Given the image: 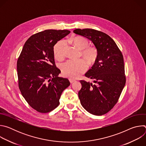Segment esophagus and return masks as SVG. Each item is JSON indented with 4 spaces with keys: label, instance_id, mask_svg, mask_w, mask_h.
Returning a JSON list of instances; mask_svg holds the SVG:
<instances>
[{
    "label": "esophagus",
    "instance_id": "obj_1",
    "mask_svg": "<svg viewBox=\"0 0 146 146\" xmlns=\"http://www.w3.org/2000/svg\"><path fill=\"white\" fill-rule=\"evenodd\" d=\"M69 81L70 83H73V82H74L76 81L74 79H72V78H69Z\"/></svg>",
    "mask_w": 146,
    "mask_h": 146
}]
</instances>
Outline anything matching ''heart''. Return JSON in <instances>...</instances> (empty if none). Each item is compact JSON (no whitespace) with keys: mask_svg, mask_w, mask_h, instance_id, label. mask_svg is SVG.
Instances as JSON below:
<instances>
[{"mask_svg":"<svg viewBox=\"0 0 146 146\" xmlns=\"http://www.w3.org/2000/svg\"><path fill=\"white\" fill-rule=\"evenodd\" d=\"M76 47L81 50V55L88 61L90 65L94 64L96 61L99 51L95 46H88V40L85 37L76 36L70 40ZM65 43L64 41H60L55 46L54 49V56L58 60L64 59L65 54ZM88 62L84 59L77 60L70 59L66 61L61 65V71L65 76L70 78H76L84 73L88 68Z\"/></svg>","mask_w":146,"mask_h":146,"instance_id":"heart-1","label":"heart"}]
</instances>
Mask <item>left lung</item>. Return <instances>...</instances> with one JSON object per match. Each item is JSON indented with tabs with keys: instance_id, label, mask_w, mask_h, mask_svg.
Wrapping results in <instances>:
<instances>
[{
	"instance_id": "8db88e82",
	"label": "left lung",
	"mask_w": 146,
	"mask_h": 146,
	"mask_svg": "<svg viewBox=\"0 0 146 146\" xmlns=\"http://www.w3.org/2000/svg\"><path fill=\"white\" fill-rule=\"evenodd\" d=\"M73 32L91 40L99 51L96 61L85 74L95 84L80 81V103L92 114H105L118 102L126 83L122 54L113 39L105 33L88 28L76 29Z\"/></svg>"
}]
</instances>
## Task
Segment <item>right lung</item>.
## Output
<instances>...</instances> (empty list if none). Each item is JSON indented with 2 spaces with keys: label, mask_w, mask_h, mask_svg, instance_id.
<instances>
[{
  "label": "right lung",
  "mask_w": 146,
  "mask_h": 146,
  "mask_svg": "<svg viewBox=\"0 0 146 146\" xmlns=\"http://www.w3.org/2000/svg\"><path fill=\"white\" fill-rule=\"evenodd\" d=\"M70 33L68 30L48 29L35 33L25 42L17 63L18 87L29 105L41 113L59 105L60 95L70 83L59 77L54 46Z\"/></svg>",
  "instance_id": "right-lung-1"
}]
</instances>
